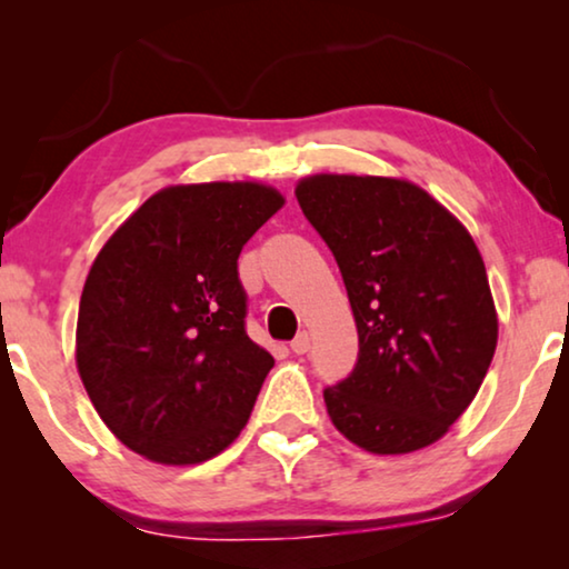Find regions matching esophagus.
Masks as SVG:
<instances>
[{"mask_svg": "<svg viewBox=\"0 0 569 569\" xmlns=\"http://www.w3.org/2000/svg\"><path fill=\"white\" fill-rule=\"evenodd\" d=\"M290 349L295 355H306L308 349H310V337H308V331H300L298 337H295L292 341H290Z\"/></svg>", "mask_w": 569, "mask_h": 569, "instance_id": "1", "label": "esophagus"}]
</instances>
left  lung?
<instances>
[{"instance_id": "1", "label": "left lung", "mask_w": 569, "mask_h": 569, "mask_svg": "<svg viewBox=\"0 0 569 569\" xmlns=\"http://www.w3.org/2000/svg\"><path fill=\"white\" fill-rule=\"evenodd\" d=\"M295 197L339 263L360 337L352 372L323 388L333 427L380 456L430 446L473 401L497 347L479 248L409 181L313 176Z\"/></svg>"}]
</instances>
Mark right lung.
<instances>
[{
    "label": "right lung",
    "instance_id": "1",
    "mask_svg": "<svg viewBox=\"0 0 569 569\" xmlns=\"http://www.w3.org/2000/svg\"><path fill=\"white\" fill-rule=\"evenodd\" d=\"M282 204L261 183L173 186L98 253L77 316V370L134 453L201 463L246 427L274 357L246 333L238 256Z\"/></svg>",
    "mask_w": 569,
    "mask_h": 569
}]
</instances>
